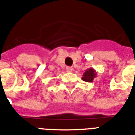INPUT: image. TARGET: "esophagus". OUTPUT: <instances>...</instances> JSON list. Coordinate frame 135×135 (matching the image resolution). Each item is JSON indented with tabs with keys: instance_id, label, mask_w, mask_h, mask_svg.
Listing matches in <instances>:
<instances>
[{
	"instance_id": "obj_1",
	"label": "esophagus",
	"mask_w": 135,
	"mask_h": 135,
	"mask_svg": "<svg viewBox=\"0 0 135 135\" xmlns=\"http://www.w3.org/2000/svg\"><path fill=\"white\" fill-rule=\"evenodd\" d=\"M66 71H67V72H71V71H73L72 67H70V66H67V67L66 68Z\"/></svg>"
}]
</instances>
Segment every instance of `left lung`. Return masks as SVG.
I'll list each match as a JSON object with an SVG mask.
<instances>
[{
	"label": "left lung",
	"mask_w": 135,
	"mask_h": 135,
	"mask_svg": "<svg viewBox=\"0 0 135 135\" xmlns=\"http://www.w3.org/2000/svg\"><path fill=\"white\" fill-rule=\"evenodd\" d=\"M96 74V71L93 68H90V69H88L87 70H85V73L83 74V76L82 77V79L85 82H93L94 79L97 76Z\"/></svg>",
	"instance_id": "1"
}]
</instances>
